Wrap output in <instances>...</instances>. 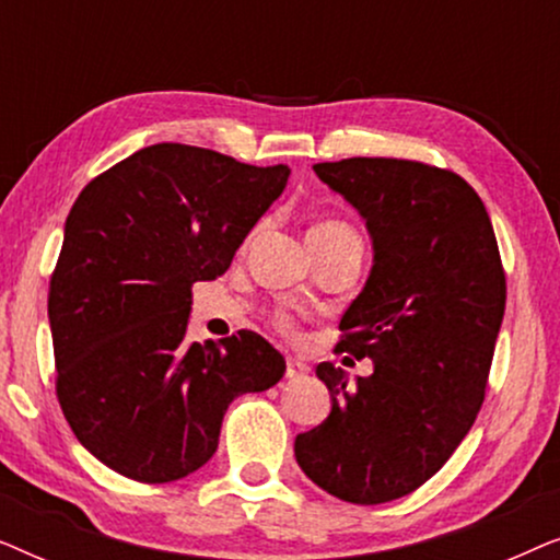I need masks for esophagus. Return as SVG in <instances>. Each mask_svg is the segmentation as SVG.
Here are the masks:
<instances>
[{
  "mask_svg": "<svg viewBox=\"0 0 560 560\" xmlns=\"http://www.w3.org/2000/svg\"><path fill=\"white\" fill-rule=\"evenodd\" d=\"M305 374H308V364L301 362V359L288 357V364H285V377H288V380H301V377H305Z\"/></svg>",
  "mask_w": 560,
  "mask_h": 560,
  "instance_id": "1",
  "label": "esophagus"
}]
</instances>
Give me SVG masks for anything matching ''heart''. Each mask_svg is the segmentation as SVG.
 <instances>
[{
	"mask_svg": "<svg viewBox=\"0 0 560 560\" xmlns=\"http://www.w3.org/2000/svg\"><path fill=\"white\" fill-rule=\"evenodd\" d=\"M311 234H318V236H349V240H359L354 229H351L349 224H343V221H320V224H316L311 229ZM275 324H278V328H282V331H290L293 328V320H290L288 316H278L275 318Z\"/></svg>",
	"mask_w": 560,
	"mask_h": 560,
	"instance_id": "b5f03b06",
	"label": "heart"
}]
</instances>
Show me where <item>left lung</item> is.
Instances as JSON below:
<instances>
[{"label":"left lung","mask_w":560,"mask_h":560,"mask_svg":"<svg viewBox=\"0 0 560 560\" xmlns=\"http://www.w3.org/2000/svg\"><path fill=\"white\" fill-rule=\"evenodd\" d=\"M313 171L370 229L374 265L336 351L374 372L349 387L341 366H316L331 412L298 433L295 458L343 502H393L448 462L485 402L508 301L500 247L477 190L443 167L349 158Z\"/></svg>","instance_id":"obj_1"}]
</instances>
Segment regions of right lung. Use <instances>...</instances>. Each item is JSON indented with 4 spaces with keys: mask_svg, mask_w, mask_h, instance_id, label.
Masks as SVG:
<instances>
[{
    "mask_svg": "<svg viewBox=\"0 0 560 560\" xmlns=\"http://www.w3.org/2000/svg\"><path fill=\"white\" fill-rule=\"evenodd\" d=\"M288 175L160 142L75 198L48 293L56 395L81 446L121 477L165 485L201 469L229 402L285 374L255 331L183 339L194 282L229 270Z\"/></svg>",
    "mask_w": 560,
    "mask_h": 560,
    "instance_id": "add662e5",
    "label": "right lung"
}]
</instances>
